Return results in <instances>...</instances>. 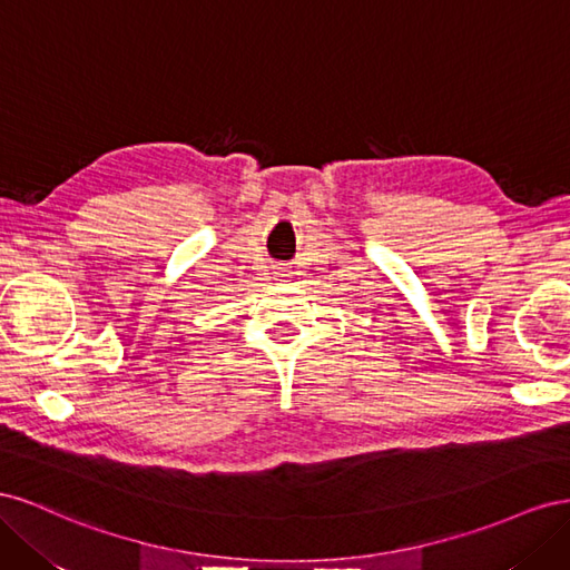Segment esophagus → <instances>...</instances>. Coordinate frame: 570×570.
<instances>
[{"label": "esophagus", "instance_id": "34e87169", "mask_svg": "<svg viewBox=\"0 0 570 570\" xmlns=\"http://www.w3.org/2000/svg\"><path fill=\"white\" fill-rule=\"evenodd\" d=\"M275 278H278L281 283H287V278H289V273H287V271H275Z\"/></svg>", "mask_w": 570, "mask_h": 570}]
</instances>
